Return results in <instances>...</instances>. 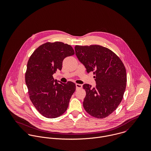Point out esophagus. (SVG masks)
Here are the masks:
<instances>
[{
  "instance_id": "esophagus-1",
  "label": "esophagus",
  "mask_w": 151,
  "mask_h": 151,
  "mask_svg": "<svg viewBox=\"0 0 151 151\" xmlns=\"http://www.w3.org/2000/svg\"><path fill=\"white\" fill-rule=\"evenodd\" d=\"M76 89H80L83 87V86L81 84H76Z\"/></svg>"
}]
</instances>
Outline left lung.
Returning a JSON list of instances; mask_svg holds the SVG:
<instances>
[{"label": "left lung", "instance_id": "obj_1", "mask_svg": "<svg viewBox=\"0 0 151 151\" xmlns=\"http://www.w3.org/2000/svg\"><path fill=\"white\" fill-rule=\"evenodd\" d=\"M76 55L86 68L93 72L96 86L84 84L86 92L83 106L91 116L106 117L122 101L126 88V68L120 59L111 50L100 45L75 46Z\"/></svg>", "mask_w": 151, "mask_h": 151}]
</instances>
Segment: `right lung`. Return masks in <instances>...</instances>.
<instances>
[{
    "mask_svg": "<svg viewBox=\"0 0 151 151\" xmlns=\"http://www.w3.org/2000/svg\"><path fill=\"white\" fill-rule=\"evenodd\" d=\"M73 55L74 50L68 44L46 42L36 49L28 61L25 79L29 96L36 109L46 118L62 115L76 91L74 83H59L53 77L58 70H62L65 58Z\"/></svg>",
    "mask_w": 151,
    "mask_h": 151,
    "instance_id": "add662e5",
    "label": "right lung"
}]
</instances>
